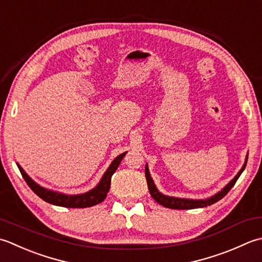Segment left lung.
I'll return each mask as SVG.
<instances>
[{"instance_id": "left-lung-1", "label": "left lung", "mask_w": 262, "mask_h": 262, "mask_svg": "<svg viewBox=\"0 0 262 262\" xmlns=\"http://www.w3.org/2000/svg\"><path fill=\"white\" fill-rule=\"evenodd\" d=\"M247 163H248V157L245 159V163L243 165V167L241 168V170L237 173V175L234 178L231 182H229L225 188H224L221 192H218L217 194L212 195L211 198L209 199H206V200H191V199H180V198H173V196H167V195H164L162 194L161 192H159L156 186L154 184V181L150 178V174H149V170H148V166H146V180H147V184H148V189L149 192H150V194L152 198L156 200L157 204L162 205L166 208H170V209H195V208H204L207 206H210L212 204H215V202L220 201L222 198H224L227 193L228 191L231 190L234 184L236 183L237 179L239 178V175L242 174V172L244 170L245 166H247Z\"/></svg>"}]
</instances>
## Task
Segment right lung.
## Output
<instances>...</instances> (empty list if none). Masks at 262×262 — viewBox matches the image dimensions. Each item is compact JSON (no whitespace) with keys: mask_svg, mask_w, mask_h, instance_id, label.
I'll return each mask as SVG.
<instances>
[{"mask_svg":"<svg viewBox=\"0 0 262 262\" xmlns=\"http://www.w3.org/2000/svg\"><path fill=\"white\" fill-rule=\"evenodd\" d=\"M125 154L126 152L121 154L120 156H117L114 159L113 163L111 164V166L108 167L107 170H106L105 174L103 175V178L100 180V182L95 189H93L89 192H86V193L83 194H78V195H67V194H62V193H58V192H54V191L42 188V186L34 182V181L26 174L25 170L19 166V164H18V168L20 170L21 175H23V178L25 179L26 183L29 185V188L44 201L49 202V204H52V205L60 206V207L87 208V207H93L95 205H98L101 201H104L111 188L112 175L115 173V170L117 169V167H119V165L122 159H123V157L125 156Z\"/></svg>","mask_w":262,"mask_h":262,"instance_id":"add662e5","label":"right lung"}]
</instances>
